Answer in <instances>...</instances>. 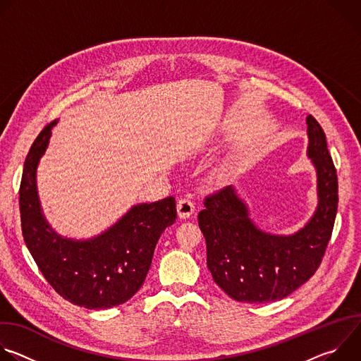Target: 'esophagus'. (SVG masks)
<instances>
[{"label": "esophagus", "mask_w": 361, "mask_h": 361, "mask_svg": "<svg viewBox=\"0 0 361 361\" xmlns=\"http://www.w3.org/2000/svg\"><path fill=\"white\" fill-rule=\"evenodd\" d=\"M177 212H178L180 219H188L194 213V202L190 198L178 200Z\"/></svg>", "instance_id": "esophagus-1"}]
</instances>
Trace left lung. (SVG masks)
<instances>
[{
  "label": "left lung",
  "mask_w": 361,
  "mask_h": 361,
  "mask_svg": "<svg viewBox=\"0 0 361 361\" xmlns=\"http://www.w3.org/2000/svg\"><path fill=\"white\" fill-rule=\"evenodd\" d=\"M307 126L320 202L302 230L288 237L260 231L231 187L204 198L198 226L207 243V267L214 281L237 301L281 300L310 279L323 262L338 207V181L324 130L313 116L307 117Z\"/></svg>",
  "instance_id": "8db88e82"
}]
</instances>
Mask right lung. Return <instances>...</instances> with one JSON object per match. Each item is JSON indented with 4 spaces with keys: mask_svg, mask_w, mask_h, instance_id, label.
<instances>
[{
    "mask_svg": "<svg viewBox=\"0 0 361 361\" xmlns=\"http://www.w3.org/2000/svg\"><path fill=\"white\" fill-rule=\"evenodd\" d=\"M56 123L37 135L24 163L18 191L23 237L39 271L63 298L90 310L110 308L142 286L161 233L177 219L176 198L135 205L94 240L59 237L41 214L35 187L37 164Z\"/></svg>",
    "mask_w": 361,
    "mask_h": 361,
    "instance_id": "obj_1",
    "label": "right lung"
}]
</instances>
